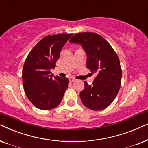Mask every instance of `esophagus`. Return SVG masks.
<instances>
[{"label": "esophagus", "mask_w": 148, "mask_h": 148, "mask_svg": "<svg viewBox=\"0 0 148 148\" xmlns=\"http://www.w3.org/2000/svg\"><path fill=\"white\" fill-rule=\"evenodd\" d=\"M69 81L71 82H73L76 81V80L74 79V78H69Z\"/></svg>", "instance_id": "obj_1"}]
</instances>
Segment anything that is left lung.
Wrapping results in <instances>:
<instances>
[{"instance_id": "1", "label": "left lung", "mask_w": 148, "mask_h": 148, "mask_svg": "<svg viewBox=\"0 0 148 148\" xmlns=\"http://www.w3.org/2000/svg\"><path fill=\"white\" fill-rule=\"evenodd\" d=\"M70 42L81 45L86 54V68L97 73L92 85L84 82L80 92L82 103L90 110H101L112 103L121 87L122 70L113 48L100 35L92 32L78 33Z\"/></svg>"}]
</instances>
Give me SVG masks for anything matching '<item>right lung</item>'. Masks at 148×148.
<instances>
[{
    "instance_id": "1",
    "label": "right lung",
    "mask_w": 148,
    "mask_h": 148,
    "mask_svg": "<svg viewBox=\"0 0 148 148\" xmlns=\"http://www.w3.org/2000/svg\"><path fill=\"white\" fill-rule=\"evenodd\" d=\"M72 35H48L32 49L25 61L23 88L29 101L38 109L48 110L57 107L68 88V78L54 76L51 69L56 68L63 47Z\"/></svg>"
}]
</instances>
